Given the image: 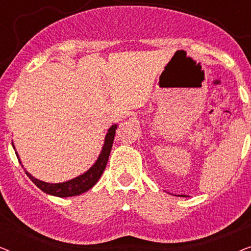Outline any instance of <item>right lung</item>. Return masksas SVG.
<instances>
[{
	"label": "right lung",
	"instance_id": "right-lung-1",
	"mask_svg": "<svg viewBox=\"0 0 251 251\" xmlns=\"http://www.w3.org/2000/svg\"><path fill=\"white\" fill-rule=\"evenodd\" d=\"M118 128V125H113L111 128L107 130V133L105 136L104 145L101 147L99 156L96 160V162L89 168V169L83 173L80 176L73 178L67 181H63V183H47V181L40 180L37 178L33 177L28 171H27L20 161V157L17 153L15 149V145L12 143V147L15 150L16 155L18 157L19 163L22 164V167L25 170L27 176L29 177V179L36 185L40 190H42L44 193L53 195V197H59V198H68V197H75V195H80L84 192L90 190L91 187H94L96 183L99 180V178L104 173L106 164H107L109 153H111L113 142H114V136H115V130Z\"/></svg>",
	"mask_w": 251,
	"mask_h": 251
}]
</instances>
